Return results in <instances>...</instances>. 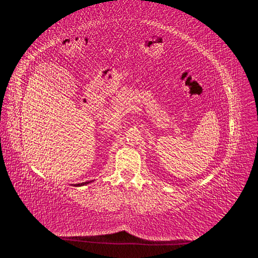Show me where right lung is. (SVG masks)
Returning a JSON list of instances; mask_svg holds the SVG:
<instances>
[{"mask_svg": "<svg viewBox=\"0 0 258 258\" xmlns=\"http://www.w3.org/2000/svg\"><path fill=\"white\" fill-rule=\"evenodd\" d=\"M91 182V181H90ZM90 182H84V183H81V184H76V186H83V185H86V184H88V183H90Z\"/></svg>", "mask_w": 258, "mask_h": 258, "instance_id": "add662e5", "label": "right lung"}]
</instances>
